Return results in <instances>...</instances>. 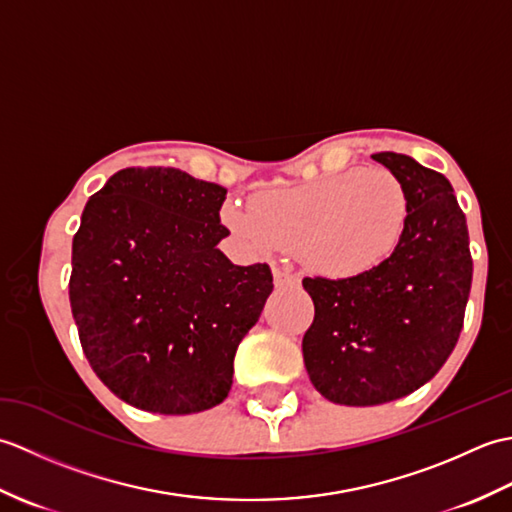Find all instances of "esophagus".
Masks as SVG:
<instances>
[{
    "instance_id": "34e87169",
    "label": "esophagus",
    "mask_w": 512,
    "mask_h": 512,
    "mask_svg": "<svg viewBox=\"0 0 512 512\" xmlns=\"http://www.w3.org/2000/svg\"><path fill=\"white\" fill-rule=\"evenodd\" d=\"M273 277H275V286L277 288H286V286H297L299 284V277L288 273V270H281V268H275L273 270Z\"/></svg>"
}]
</instances>
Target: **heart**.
<instances>
[{
	"instance_id": "b5f03b06",
	"label": "heart",
	"mask_w": 512,
	"mask_h": 512,
	"mask_svg": "<svg viewBox=\"0 0 512 512\" xmlns=\"http://www.w3.org/2000/svg\"><path fill=\"white\" fill-rule=\"evenodd\" d=\"M407 215L402 182L367 167L257 193L253 209L228 202L222 222L255 253L299 250L314 273L352 277L394 253Z\"/></svg>"
}]
</instances>
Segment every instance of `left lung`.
Segmentation results:
<instances>
[{"label": "left lung", "instance_id": "obj_1", "mask_svg": "<svg viewBox=\"0 0 512 512\" xmlns=\"http://www.w3.org/2000/svg\"><path fill=\"white\" fill-rule=\"evenodd\" d=\"M372 158L407 193L398 246L361 275L303 279L314 301L303 363L319 394L347 407L409 396L440 372L460 339L473 279L469 228L451 182L405 154Z\"/></svg>", "mask_w": 512, "mask_h": 512}]
</instances>
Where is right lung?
Segmentation results:
<instances>
[{
  "mask_svg": "<svg viewBox=\"0 0 512 512\" xmlns=\"http://www.w3.org/2000/svg\"><path fill=\"white\" fill-rule=\"evenodd\" d=\"M226 189L171 167L123 169L88 200L72 239L70 306L94 374L151 413L211 409L237 345L273 292L268 264L217 244Z\"/></svg>",
  "mask_w": 512,
  "mask_h": 512,
  "instance_id": "add662e5",
  "label": "right lung"
}]
</instances>
